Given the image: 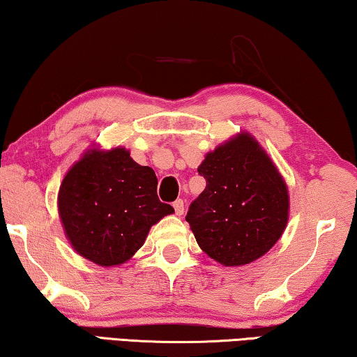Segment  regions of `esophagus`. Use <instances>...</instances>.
<instances>
[{
	"label": "esophagus",
	"mask_w": 357,
	"mask_h": 357,
	"mask_svg": "<svg viewBox=\"0 0 357 357\" xmlns=\"http://www.w3.org/2000/svg\"><path fill=\"white\" fill-rule=\"evenodd\" d=\"M174 211H175V213H177V215H183V199H177V201H174Z\"/></svg>",
	"instance_id": "esophagus-1"
}]
</instances>
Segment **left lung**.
<instances>
[{
    "label": "left lung",
    "instance_id": "8db88e82",
    "mask_svg": "<svg viewBox=\"0 0 357 357\" xmlns=\"http://www.w3.org/2000/svg\"><path fill=\"white\" fill-rule=\"evenodd\" d=\"M197 172L206 188L185 218L199 248L225 266L248 265L266 254L287 225L289 195L259 142L236 135L209 153Z\"/></svg>",
    "mask_w": 357,
    "mask_h": 357
}]
</instances>
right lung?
Here are the masks:
<instances>
[{"instance_id": "right-lung-1", "label": "right lung", "mask_w": 357, "mask_h": 357, "mask_svg": "<svg viewBox=\"0 0 357 357\" xmlns=\"http://www.w3.org/2000/svg\"><path fill=\"white\" fill-rule=\"evenodd\" d=\"M156 188L155 171L137 164L124 148L86 153L59 191V213L73 249L100 266L129 260L151 225L174 212Z\"/></svg>"}]
</instances>
